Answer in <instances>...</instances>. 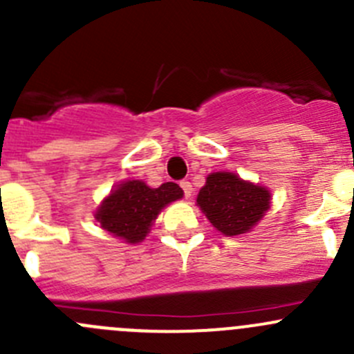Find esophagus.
Wrapping results in <instances>:
<instances>
[{
  "mask_svg": "<svg viewBox=\"0 0 354 354\" xmlns=\"http://www.w3.org/2000/svg\"><path fill=\"white\" fill-rule=\"evenodd\" d=\"M180 187H181V190H183L185 197L190 198L192 197V183H190V181H187V180L180 181Z\"/></svg>",
  "mask_w": 354,
  "mask_h": 354,
  "instance_id": "34e87169",
  "label": "esophagus"
}]
</instances>
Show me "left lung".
<instances>
[{
	"label": "left lung",
	"instance_id": "left-lung-1",
	"mask_svg": "<svg viewBox=\"0 0 354 354\" xmlns=\"http://www.w3.org/2000/svg\"><path fill=\"white\" fill-rule=\"evenodd\" d=\"M197 203L214 227L226 236H236L262 219L270 207V194L233 173H212L200 190Z\"/></svg>",
	"mask_w": 354,
	"mask_h": 354
}]
</instances>
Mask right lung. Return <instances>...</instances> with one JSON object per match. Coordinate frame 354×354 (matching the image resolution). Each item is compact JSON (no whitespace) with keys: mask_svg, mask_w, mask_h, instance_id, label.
Listing matches in <instances>:
<instances>
[{"mask_svg":"<svg viewBox=\"0 0 354 354\" xmlns=\"http://www.w3.org/2000/svg\"><path fill=\"white\" fill-rule=\"evenodd\" d=\"M183 197L176 183H162L151 188L144 181L121 183L95 212L101 227L123 238L127 243H138L147 236L152 223L164 205Z\"/></svg>","mask_w":354,"mask_h":354,"instance_id":"1","label":"right lung"}]
</instances>
